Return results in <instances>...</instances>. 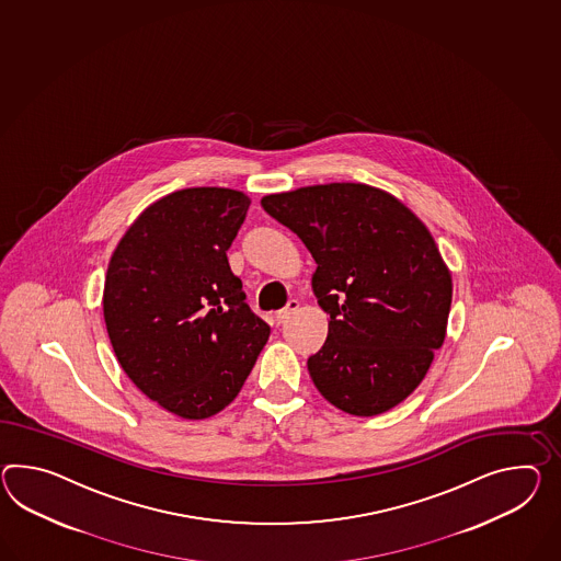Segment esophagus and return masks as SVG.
<instances>
[{
	"instance_id": "obj_1",
	"label": "esophagus",
	"mask_w": 561,
	"mask_h": 561,
	"mask_svg": "<svg viewBox=\"0 0 561 561\" xmlns=\"http://www.w3.org/2000/svg\"><path fill=\"white\" fill-rule=\"evenodd\" d=\"M298 310H300V301L289 300L287 301L286 308H284V310H279V312L275 314V318H277V322H286V320H289L291 314H296Z\"/></svg>"
}]
</instances>
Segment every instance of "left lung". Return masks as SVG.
<instances>
[{
    "label": "left lung",
    "instance_id": "left-lung-1",
    "mask_svg": "<svg viewBox=\"0 0 561 561\" xmlns=\"http://www.w3.org/2000/svg\"><path fill=\"white\" fill-rule=\"evenodd\" d=\"M261 206L318 265L329 336L308 370L320 396L358 417L399 405L446 339L451 274L432 232L393 194L358 182L267 194Z\"/></svg>",
    "mask_w": 561,
    "mask_h": 561
}]
</instances>
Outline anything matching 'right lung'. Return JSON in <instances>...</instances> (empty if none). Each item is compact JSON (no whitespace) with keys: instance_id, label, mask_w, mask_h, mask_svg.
Here are the masks:
<instances>
[{"instance_id":"1","label":"right lung","mask_w":561,"mask_h":561,"mask_svg":"<svg viewBox=\"0 0 561 561\" xmlns=\"http://www.w3.org/2000/svg\"><path fill=\"white\" fill-rule=\"evenodd\" d=\"M245 192L198 186L151 203L111 255L103 316L137 389L182 420H206L239 396L270 327L245 304L227 249Z\"/></svg>"}]
</instances>
